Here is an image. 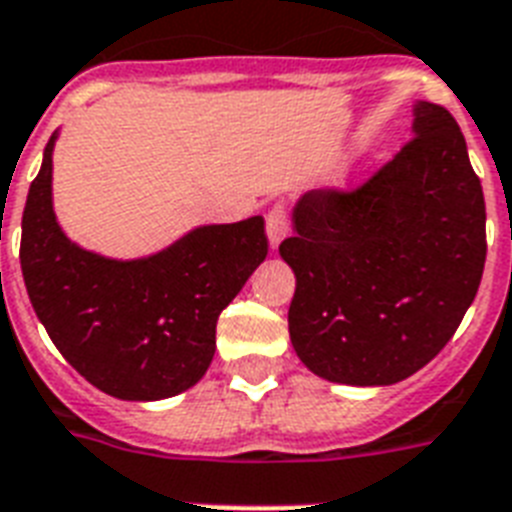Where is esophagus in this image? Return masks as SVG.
Instances as JSON below:
<instances>
[{
	"mask_svg": "<svg viewBox=\"0 0 512 512\" xmlns=\"http://www.w3.org/2000/svg\"><path fill=\"white\" fill-rule=\"evenodd\" d=\"M265 234H268V244L273 249L289 236V215H286L284 205L270 207L268 218H265Z\"/></svg>",
	"mask_w": 512,
	"mask_h": 512,
	"instance_id": "obj_1",
	"label": "esophagus"
}]
</instances>
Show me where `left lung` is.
<instances>
[{"label":"left lung","instance_id":"left-lung-1","mask_svg":"<svg viewBox=\"0 0 512 512\" xmlns=\"http://www.w3.org/2000/svg\"><path fill=\"white\" fill-rule=\"evenodd\" d=\"M278 255L294 270L289 336L315 376L389 386L434 360L479 292L481 181L450 112L413 105V139L355 191H307Z\"/></svg>","mask_w":512,"mask_h":512}]
</instances>
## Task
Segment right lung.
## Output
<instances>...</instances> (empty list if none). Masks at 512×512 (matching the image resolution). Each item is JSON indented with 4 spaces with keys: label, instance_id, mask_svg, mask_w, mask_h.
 <instances>
[{
    "label": "right lung",
    "instance_id": "right-lung-1",
    "mask_svg": "<svg viewBox=\"0 0 512 512\" xmlns=\"http://www.w3.org/2000/svg\"><path fill=\"white\" fill-rule=\"evenodd\" d=\"M44 147L28 189L20 268L54 347L99 392L128 402L168 400L205 376L215 326L268 255L263 215L210 223L147 257H105L70 242L52 205Z\"/></svg>",
    "mask_w": 512,
    "mask_h": 512
}]
</instances>
